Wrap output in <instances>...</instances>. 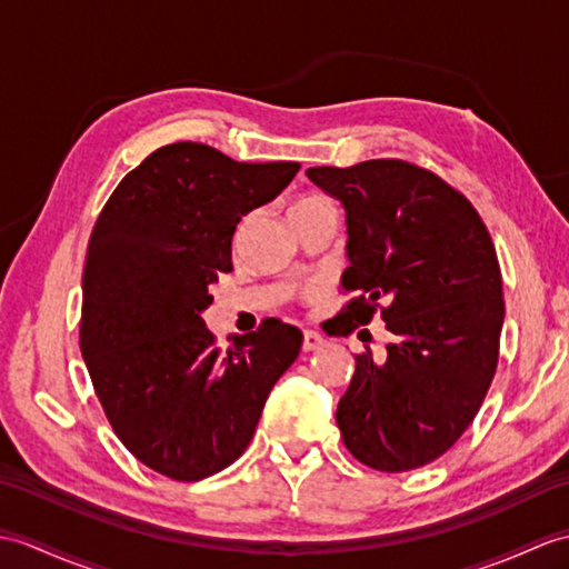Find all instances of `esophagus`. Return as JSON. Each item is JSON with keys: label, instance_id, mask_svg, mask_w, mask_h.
<instances>
[{"label": "esophagus", "instance_id": "34e87169", "mask_svg": "<svg viewBox=\"0 0 569 569\" xmlns=\"http://www.w3.org/2000/svg\"><path fill=\"white\" fill-rule=\"evenodd\" d=\"M322 345H325L322 335L312 332V329H308V332L302 335V351H315V349H320Z\"/></svg>", "mask_w": 569, "mask_h": 569}]
</instances>
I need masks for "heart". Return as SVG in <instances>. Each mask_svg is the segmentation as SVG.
I'll return each mask as SVG.
<instances>
[{
  "label": "heart",
  "mask_w": 569,
  "mask_h": 569,
  "mask_svg": "<svg viewBox=\"0 0 569 569\" xmlns=\"http://www.w3.org/2000/svg\"><path fill=\"white\" fill-rule=\"evenodd\" d=\"M317 203H327V201H322V198H306V201H300L298 206H296V210H302V208H310V206H317ZM293 210V213H296Z\"/></svg>",
  "instance_id": "obj_1"
}]
</instances>
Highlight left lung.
<instances>
[{
    "mask_svg": "<svg viewBox=\"0 0 569 569\" xmlns=\"http://www.w3.org/2000/svg\"><path fill=\"white\" fill-rule=\"evenodd\" d=\"M306 174L347 210L341 286L356 296L335 332L351 335L380 312L395 335L382 361L373 351L353 356L337 407L341 439L380 472L427 466L472 425L497 371L505 298L492 237L463 193L415 162Z\"/></svg>",
    "mask_w": 569,
    "mask_h": 569,
    "instance_id": "left-lung-1",
    "label": "left lung"
}]
</instances>
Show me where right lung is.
I'll use <instances>...</instances> for the list:
<instances>
[{
    "instance_id": "right-lung-1",
    "label": "right lung",
    "mask_w": 569,
    "mask_h": 569,
    "mask_svg": "<svg viewBox=\"0 0 569 569\" xmlns=\"http://www.w3.org/2000/svg\"><path fill=\"white\" fill-rule=\"evenodd\" d=\"M298 169L234 162L203 142L164 144L128 171L91 230L79 349L113 433L169 480L234 463L298 359L300 329L276 317L224 353L201 317L210 286L232 269L237 222Z\"/></svg>"
}]
</instances>
